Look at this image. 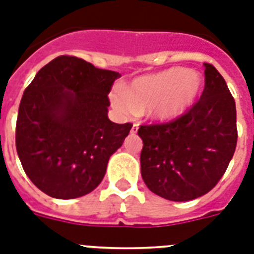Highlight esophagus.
<instances>
[{"mask_svg":"<svg viewBox=\"0 0 254 254\" xmlns=\"http://www.w3.org/2000/svg\"><path fill=\"white\" fill-rule=\"evenodd\" d=\"M138 127H139V125H138L137 123H134L133 124V127H131V134H135L138 131Z\"/></svg>","mask_w":254,"mask_h":254,"instance_id":"esophagus-1","label":"esophagus"}]
</instances>
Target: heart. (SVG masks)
I'll return each mask as SVG.
<instances>
[{"label": "heart", "mask_w": 254, "mask_h": 254, "mask_svg": "<svg viewBox=\"0 0 254 254\" xmlns=\"http://www.w3.org/2000/svg\"><path fill=\"white\" fill-rule=\"evenodd\" d=\"M201 89V80L189 69L174 67L138 77L123 91L111 95L117 112L131 115L144 112L155 119H176L195 102Z\"/></svg>", "instance_id": "heart-1"}]
</instances>
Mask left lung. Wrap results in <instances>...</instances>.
I'll list each match as a JSON object with an SVG mask.
<instances>
[{"instance_id":"left-lung-1","label":"left lung","mask_w":254,"mask_h":254,"mask_svg":"<svg viewBox=\"0 0 254 254\" xmlns=\"http://www.w3.org/2000/svg\"><path fill=\"white\" fill-rule=\"evenodd\" d=\"M200 99L169 123L140 125V173L153 193L189 201L209 192L229 167L238 142L234 97L214 65L204 63Z\"/></svg>"}]
</instances>
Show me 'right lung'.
Segmentation results:
<instances>
[{"label":"right lung","mask_w":254,"mask_h":254,"mask_svg":"<svg viewBox=\"0 0 254 254\" xmlns=\"http://www.w3.org/2000/svg\"><path fill=\"white\" fill-rule=\"evenodd\" d=\"M119 72L61 55L40 69L24 90L15 144L37 189L55 199H74L102 182L111 155L133 124L108 119V93Z\"/></svg>","instance_id":"right-lung-1"}]
</instances>
